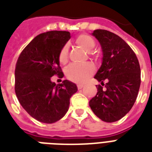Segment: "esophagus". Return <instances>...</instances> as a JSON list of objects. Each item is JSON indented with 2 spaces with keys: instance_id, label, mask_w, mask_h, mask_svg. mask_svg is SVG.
<instances>
[{
  "instance_id": "obj_1",
  "label": "esophagus",
  "mask_w": 152,
  "mask_h": 152,
  "mask_svg": "<svg viewBox=\"0 0 152 152\" xmlns=\"http://www.w3.org/2000/svg\"><path fill=\"white\" fill-rule=\"evenodd\" d=\"M83 87V84H77V88H78V89H82Z\"/></svg>"
}]
</instances>
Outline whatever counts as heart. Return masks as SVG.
I'll use <instances>...</instances> for the list:
<instances>
[{
  "label": "heart",
  "mask_w": 152,
  "mask_h": 152,
  "mask_svg": "<svg viewBox=\"0 0 152 152\" xmlns=\"http://www.w3.org/2000/svg\"><path fill=\"white\" fill-rule=\"evenodd\" d=\"M76 43L87 52H90L95 46V40L88 34H80L76 37ZM69 46L65 44L60 50L58 60L61 64H65L68 61ZM95 71L93 65L90 64H70L65 70L67 78L76 83H83L87 79L92 75Z\"/></svg>",
  "instance_id": "1"
}]
</instances>
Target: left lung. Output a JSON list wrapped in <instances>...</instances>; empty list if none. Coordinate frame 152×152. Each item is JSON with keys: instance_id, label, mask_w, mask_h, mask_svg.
I'll return each instance as SVG.
<instances>
[{"instance_id": "left-lung-1", "label": "left lung", "mask_w": 152, "mask_h": 152, "mask_svg": "<svg viewBox=\"0 0 152 152\" xmlns=\"http://www.w3.org/2000/svg\"><path fill=\"white\" fill-rule=\"evenodd\" d=\"M92 35L102 51V65L95 78L106 88L98 85L97 94L89 106L102 121L114 122L129 113L137 99L140 86L139 61L131 47L117 34L98 29Z\"/></svg>"}]
</instances>
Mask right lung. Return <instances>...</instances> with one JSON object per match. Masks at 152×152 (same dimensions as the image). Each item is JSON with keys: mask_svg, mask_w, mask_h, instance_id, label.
<instances>
[{"mask_svg": "<svg viewBox=\"0 0 152 152\" xmlns=\"http://www.w3.org/2000/svg\"><path fill=\"white\" fill-rule=\"evenodd\" d=\"M71 38L69 31H51L37 35L18 58L15 70V91L23 108L40 122L52 124L69 110L70 98L77 87L65 80L56 84L54 75L62 77L60 50Z\"/></svg>", "mask_w": 152, "mask_h": 152, "instance_id": "obj_1", "label": "right lung"}]
</instances>
